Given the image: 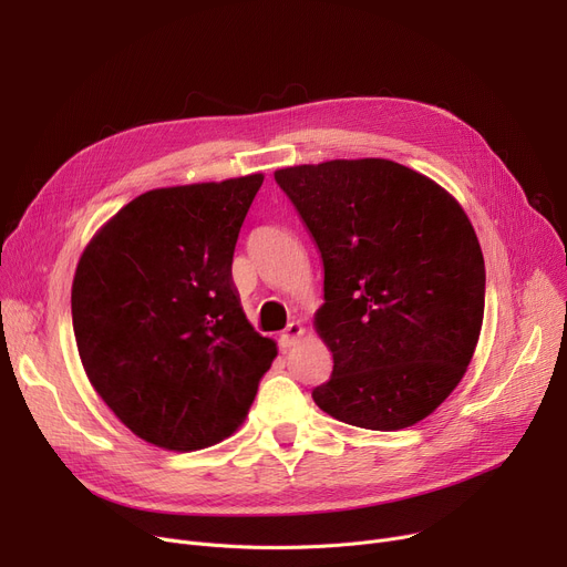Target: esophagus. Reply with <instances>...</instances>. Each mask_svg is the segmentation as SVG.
Returning a JSON list of instances; mask_svg holds the SVG:
<instances>
[{
    "mask_svg": "<svg viewBox=\"0 0 567 567\" xmlns=\"http://www.w3.org/2000/svg\"><path fill=\"white\" fill-rule=\"evenodd\" d=\"M303 333H306V329L303 326L299 323V321H291L287 329L282 331V336H280V340H278V344H280V349L282 351H287V349H291L296 342H299L301 338H303Z\"/></svg>",
    "mask_w": 567,
    "mask_h": 567,
    "instance_id": "obj_1",
    "label": "esophagus"
}]
</instances>
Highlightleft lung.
<instances>
[{"label":"left lung","instance_id":"8db88e82","mask_svg":"<svg viewBox=\"0 0 567 567\" xmlns=\"http://www.w3.org/2000/svg\"><path fill=\"white\" fill-rule=\"evenodd\" d=\"M323 261L315 329L333 353L312 400L379 432L421 423L462 381L485 315V259L460 202L385 158L276 169Z\"/></svg>","mask_w":567,"mask_h":567}]
</instances>
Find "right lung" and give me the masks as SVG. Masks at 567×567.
Returning <instances> with one entry per match:
<instances>
[{"label": "right lung", "instance_id": "add662e5", "mask_svg": "<svg viewBox=\"0 0 567 567\" xmlns=\"http://www.w3.org/2000/svg\"><path fill=\"white\" fill-rule=\"evenodd\" d=\"M264 174L148 190L86 244L71 310L82 368L135 436L208 449L246 421L278 347L238 301L231 257Z\"/></svg>", "mask_w": 567, "mask_h": 567}]
</instances>
